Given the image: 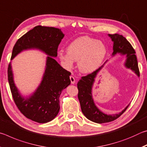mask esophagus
I'll use <instances>...</instances> for the list:
<instances>
[{
  "mask_svg": "<svg viewBox=\"0 0 147 147\" xmlns=\"http://www.w3.org/2000/svg\"><path fill=\"white\" fill-rule=\"evenodd\" d=\"M70 80H71V84H74V83H75V79H74V76H70Z\"/></svg>",
  "mask_w": 147,
  "mask_h": 147,
  "instance_id": "34e87169",
  "label": "esophagus"
}]
</instances>
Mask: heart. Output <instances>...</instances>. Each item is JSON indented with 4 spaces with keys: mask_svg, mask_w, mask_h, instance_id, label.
Instances as JSON below:
<instances>
[{
    "mask_svg": "<svg viewBox=\"0 0 147 147\" xmlns=\"http://www.w3.org/2000/svg\"><path fill=\"white\" fill-rule=\"evenodd\" d=\"M67 53L58 52V58L67 69H71L78 61L79 71L90 73L96 70L105 59L108 50L102 42L88 36L74 39L67 47Z\"/></svg>",
    "mask_w": 147,
    "mask_h": 147,
    "instance_id": "heart-1",
    "label": "heart"
}]
</instances>
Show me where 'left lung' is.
<instances>
[{
    "instance_id": "8db88e82",
    "label": "left lung",
    "mask_w": 147,
    "mask_h": 147,
    "mask_svg": "<svg viewBox=\"0 0 147 147\" xmlns=\"http://www.w3.org/2000/svg\"><path fill=\"white\" fill-rule=\"evenodd\" d=\"M109 36L113 41L112 55L115 56L117 53L122 54L123 55L126 54V59L124 65L126 68L132 70L137 75L139 76L140 74L137 57L135 54L136 52L131 44L122 35L118 34H109ZM104 65L92 73L82 77L77 84V88L78 89V97L82 111L89 120L99 124L109 123L115 120L126 111L129 106V105L126 106L124 109L118 114L107 115L102 112L94 104L92 97V87L94 82V78Z\"/></svg>"
}]
</instances>
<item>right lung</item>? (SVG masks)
Masks as SVG:
<instances>
[{"instance_id": "right-lung-1", "label": "right lung", "mask_w": 147, "mask_h": 147, "mask_svg": "<svg viewBox=\"0 0 147 147\" xmlns=\"http://www.w3.org/2000/svg\"><path fill=\"white\" fill-rule=\"evenodd\" d=\"M64 34L61 29L37 26L20 38L13 47L11 59L24 50L38 49L49 56L40 85L29 97L24 98L14 84L11 64L8 68V78L12 96L23 115L39 123H46L56 117L59 111V98L63 89L70 85V72L63 69L53 57L57 51Z\"/></svg>"}]
</instances>
